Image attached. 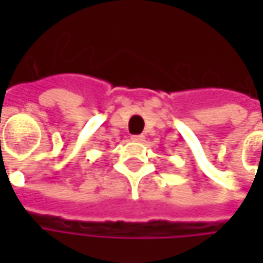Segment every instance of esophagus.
<instances>
[{"label": "esophagus", "mask_w": 263, "mask_h": 263, "mask_svg": "<svg viewBox=\"0 0 263 263\" xmlns=\"http://www.w3.org/2000/svg\"><path fill=\"white\" fill-rule=\"evenodd\" d=\"M132 140H133V142H143V140H145V136H143V135H133V136H132Z\"/></svg>", "instance_id": "obj_1"}]
</instances>
